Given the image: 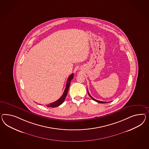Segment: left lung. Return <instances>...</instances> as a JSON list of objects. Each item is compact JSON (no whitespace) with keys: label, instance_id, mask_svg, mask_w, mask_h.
<instances>
[{"label":"left lung","instance_id":"1","mask_svg":"<svg viewBox=\"0 0 149 149\" xmlns=\"http://www.w3.org/2000/svg\"><path fill=\"white\" fill-rule=\"evenodd\" d=\"M88 95H89V97H91L92 99L93 100H94V101H97V102H99V103H101V104H104V103H106V102H104V101H101L97 100L96 99H95L94 98H93L91 95H90V94L88 92Z\"/></svg>","mask_w":149,"mask_h":149}]
</instances>
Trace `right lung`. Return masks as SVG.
<instances>
[{
    "label": "right lung",
    "instance_id": "add662e5",
    "mask_svg": "<svg viewBox=\"0 0 149 149\" xmlns=\"http://www.w3.org/2000/svg\"><path fill=\"white\" fill-rule=\"evenodd\" d=\"M74 77V74H71L69 77H68V79H67V84H66V86H65V88L64 90V93L63 94H62V95L61 96L60 98L59 99H58L57 100L52 102L51 104H49L48 105H47V107H57L58 106L61 105L63 101H64L65 97L67 95V93H68V91L69 88V86L70 85V82H71V81L72 80Z\"/></svg>",
    "mask_w": 149,
    "mask_h": 149
}]
</instances>
